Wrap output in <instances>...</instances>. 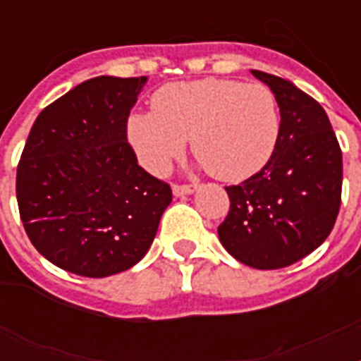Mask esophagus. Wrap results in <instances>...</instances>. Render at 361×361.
Returning <instances> with one entry per match:
<instances>
[{"label":"esophagus","mask_w":361,"mask_h":361,"mask_svg":"<svg viewBox=\"0 0 361 361\" xmlns=\"http://www.w3.org/2000/svg\"><path fill=\"white\" fill-rule=\"evenodd\" d=\"M197 189V185H187V183H174L172 185V192H174L176 197H183V195H191L192 191Z\"/></svg>","instance_id":"34e87169"}]
</instances>
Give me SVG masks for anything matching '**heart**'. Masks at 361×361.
<instances>
[{"instance_id": "1", "label": "heart", "mask_w": 361, "mask_h": 361, "mask_svg": "<svg viewBox=\"0 0 361 361\" xmlns=\"http://www.w3.org/2000/svg\"><path fill=\"white\" fill-rule=\"evenodd\" d=\"M152 110L130 114L127 136L153 174H164L191 140L192 155L214 178L247 180L268 164L281 136L279 103L264 84L174 82L155 92Z\"/></svg>"}]
</instances>
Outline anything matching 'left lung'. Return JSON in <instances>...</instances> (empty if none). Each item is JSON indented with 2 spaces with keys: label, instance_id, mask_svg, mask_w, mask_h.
Segmentation results:
<instances>
[{
  "label": "left lung",
  "instance_id": "8db88e82",
  "mask_svg": "<svg viewBox=\"0 0 361 361\" xmlns=\"http://www.w3.org/2000/svg\"><path fill=\"white\" fill-rule=\"evenodd\" d=\"M275 93L281 136L260 172L225 187L231 209L217 232L232 257L257 269L302 260L330 236L341 206L343 155L331 123L292 82L251 71Z\"/></svg>",
  "mask_w": 361,
  "mask_h": 361
}]
</instances>
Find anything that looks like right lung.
<instances>
[{
    "label": "right lung",
    "mask_w": 361,
    "mask_h": 361,
    "mask_svg": "<svg viewBox=\"0 0 361 361\" xmlns=\"http://www.w3.org/2000/svg\"><path fill=\"white\" fill-rule=\"evenodd\" d=\"M146 76H97L37 116L16 169L25 234L42 257L84 277L135 266L172 202L136 163L127 120Z\"/></svg>",
    "instance_id": "right-lung-1"
}]
</instances>
